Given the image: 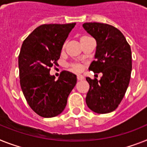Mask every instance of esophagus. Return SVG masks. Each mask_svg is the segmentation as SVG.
<instances>
[{
  "label": "esophagus",
  "instance_id": "obj_1",
  "mask_svg": "<svg viewBox=\"0 0 147 147\" xmlns=\"http://www.w3.org/2000/svg\"><path fill=\"white\" fill-rule=\"evenodd\" d=\"M76 78H77V80H82L84 79V77L82 76V75H77L76 76Z\"/></svg>",
  "mask_w": 147,
  "mask_h": 147
}]
</instances>
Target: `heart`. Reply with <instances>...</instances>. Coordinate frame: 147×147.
I'll return each instance as SVG.
<instances>
[{
    "label": "heart",
    "mask_w": 147,
    "mask_h": 147,
    "mask_svg": "<svg viewBox=\"0 0 147 147\" xmlns=\"http://www.w3.org/2000/svg\"><path fill=\"white\" fill-rule=\"evenodd\" d=\"M90 38L88 36H82L80 37V43H82V42H84L85 40H86L87 39ZM71 67L72 68L73 71H76V72H79V71H82V65H80V64H76V63H73L71 65Z\"/></svg>",
    "instance_id": "obj_1"
}]
</instances>
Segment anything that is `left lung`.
<instances>
[{"label": "left lung", "mask_w": 147, "mask_h": 147, "mask_svg": "<svg viewBox=\"0 0 147 147\" xmlns=\"http://www.w3.org/2000/svg\"><path fill=\"white\" fill-rule=\"evenodd\" d=\"M96 40L95 60L88 70L102 73L100 80L86 77L89 84L86 102L97 113H108L122 101L130 82L131 51L122 33L108 24L86 22L82 25Z\"/></svg>", "instance_id": "8db88e82"}]
</instances>
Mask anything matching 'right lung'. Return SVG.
<instances>
[{
    "instance_id": "1",
    "label": "right lung",
    "mask_w": 147,
    "mask_h": 147,
    "mask_svg": "<svg viewBox=\"0 0 147 147\" xmlns=\"http://www.w3.org/2000/svg\"><path fill=\"white\" fill-rule=\"evenodd\" d=\"M75 25H42L22 45L19 55L20 86L30 107L44 118L62 112L76 83V75L69 71H62L57 81L49 74L51 67L58 65L63 44Z\"/></svg>"
}]
</instances>
